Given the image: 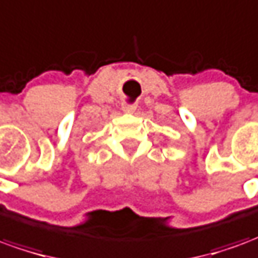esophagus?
I'll return each instance as SVG.
<instances>
[{
	"label": "esophagus",
	"instance_id": "34e87169",
	"mask_svg": "<svg viewBox=\"0 0 258 258\" xmlns=\"http://www.w3.org/2000/svg\"><path fill=\"white\" fill-rule=\"evenodd\" d=\"M137 110V104H130V103H124L123 104V111L125 113H134Z\"/></svg>",
	"mask_w": 258,
	"mask_h": 258
}]
</instances>
